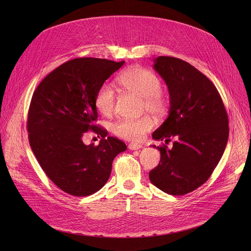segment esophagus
Wrapping results in <instances>:
<instances>
[{
  "mask_svg": "<svg viewBox=\"0 0 251 251\" xmlns=\"http://www.w3.org/2000/svg\"><path fill=\"white\" fill-rule=\"evenodd\" d=\"M128 148H129V150H131V151H137V150H140V149H142V144H140V143H134V142H132V143H129Z\"/></svg>",
  "mask_w": 251,
  "mask_h": 251,
  "instance_id": "1",
  "label": "esophagus"
}]
</instances>
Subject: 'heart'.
<instances>
[{"label": "heart", "mask_w": 251, "mask_h": 251, "mask_svg": "<svg viewBox=\"0 0 251 251\" xmlns=\"http://www.w3.org/2000/svg\"><path fill=\"white\" fill-rule=\"evenodd\" d=\"M118 81L126 91L142 98V111H148L156 117L166 115L168 99L161 90L160 78L154 73L134 66L123 72ZM115 101L116 97L112 87L107 84L101 85L95 98L97 110L104 116H110L115 110ZM153 126V119L149 115H143L136 119H120L113 124L112 130L118 137L139 141Z\"/></svg>", "instance_id": "b5f03b06"}]
</instances>
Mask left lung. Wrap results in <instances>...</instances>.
Here are the masks:
<instances>
[{"mask_svg":"<svg viewBox=\"0 0 251 251\" xmlns=\"http://www.w3.org/2000/svg\"><path fill=\"white\" fill-rule=\"evenodd\" d=\"M153 68L168 85L170 111L152 137L176 140L171 150L153 146L161 161L149 177L162 191L184 195L205 183L219 164L229 137L228 115L214 83L189 63L161 56Z\"/></svg>","mask_w":251,"mask_h":251,"instance_id":"8db88e82","label":"left lung"}]
</instances>
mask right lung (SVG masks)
<instances>
[{
    "label": "right lung",
    "instance_id": "right-lung-1",
    "mask_svg": "<svg viewBox=\"0 0 251 251\" xmlns=\"http://www.w3.org/2000/svg\"><path fill=\"white\" fill-rule=\"evenodd\" d=\"M124 63L73 59L51 71L33 92L27 117L30 147L46 175L66 193L99 191L110 178L115 156L127 149L94 123L97 91ZM88 130L102 137L99 146L83 143Z\"/></svg>",
    "mask_w": 251,
    "mask_h": 251
}]
</instances>
